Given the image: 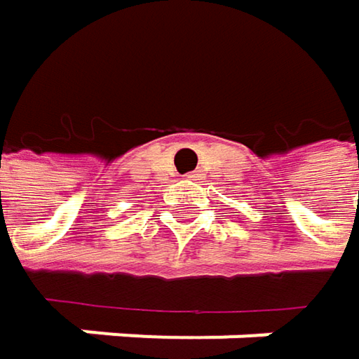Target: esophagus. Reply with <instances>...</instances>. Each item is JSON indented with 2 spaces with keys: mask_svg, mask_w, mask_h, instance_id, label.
<instances>
[{
  "mask_svg": "<svg viewBox=\"0 0 359 359\" xmlns=\"http://www.w3.org/2000/svg\"><path fill=\"white\" fill-rule=\"evenodd\" d=\"M187 179H189V180H193V179H197V175H193V172H191V175H187Z\"/></svg>",
  "mask_w": 359,
  "mask_h": 359,
  "instance_id": "1",
  "label": "esophagus"
}]
</instances>
